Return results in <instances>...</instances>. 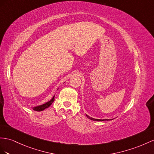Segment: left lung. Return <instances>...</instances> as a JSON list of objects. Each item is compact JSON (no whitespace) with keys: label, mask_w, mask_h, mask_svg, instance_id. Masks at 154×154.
Segmentation results:
<instances>
[{"label":"left lung","mask_w":154,"mask_h":154,"mask_svg":"<svg viewBox=\"0 0 154 154\" xmlns=\"http://www.w3.org/2000/svg\"><path fill=\"white\" fill-rule=\"evenodd\" d=\"M86 116H87V118H89L90 120H94V121H105V120H108L109 121V120H109V119H96V118H94L90 117V116H89L87 115H86Z\"/></svg>","instance_id":"8db88e82"}]
</instances>
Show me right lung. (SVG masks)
Returning <instances> with one entry per match:
<instances>
[{
  "instance_id": "obj_1",
  "label": "right lung",
  "mask_w": 154,
  "mask_h": 154,
  "mask_svg": "<svg viewBox=\"0 0 154 154\" xmlns=\"http://www.w3.org/2000/svg\"><path fill=\"white\" fill-rule=\"evenodd\" d=\"M54 100V95L53 96V97L51 98V100H50L49 101H48L47 102H45V103L42 104V105H39L38 106H35V107H32V109L34 110V111H42L43 110L48 108L49 106L53 103V101Z\"/></svg>"
}]
</instances>
